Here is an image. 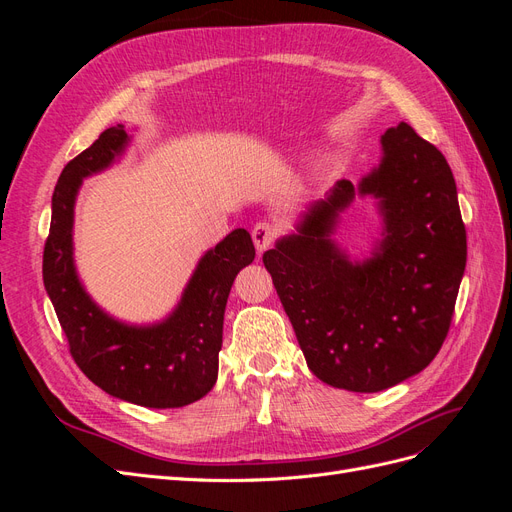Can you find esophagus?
<instances>
[{
  "label": "esophagus",
  "mask_w": 512,
  "mask_h": 512,
  "mask_svg": "<svg viewBox=\"0 0 512 512\" xmlns=\"http://www.w3.org/2000/svg\"><path fill=\"white\" fill-rule=\"evenodd\" d=\"M277 226L275 224H269V222H258L254 228H252V239H254V245L258 252H265L267 247H271L277 239Z\"/></svg>",
  "instance_id": "34e87169"
}]
</instances>
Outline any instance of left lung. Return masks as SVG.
<instances>
[{"instance_id": "1", "label": "left lung", "mask_w": 512, "mask_h": 512, "mask_svg": "<svg viewBox=\"0 0 512 512\" xmlns=\"http://www.w3.org/2000/svg\"><path fill=\"white\" fill-rule=\"evenodd\" d=\"M382 164L359 183L380 198L384 239L352 265L329 239L354 198L339 181L290 235L262 254L307 367L335 389L378 393L423 371L451 329L466 271V226L442 153L401 121Z\"/></svg>"}]
</instances>
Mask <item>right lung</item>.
Instances as JSON below:
<instances>
[{
  "label": "right lung",
  "instance_id": "obj_1",
  "mask_svg": "<svg viewBox=\"0 0 512 512\" xmlns=\"http://www.w3.org/2000/svg\"><path fill=\"white\" fill-rule=\"evenodd\" d=\"M126 141L123 126L108 128L61 170L44 243L42 280L72 359L91 382L136 406L181 408L205 397L218 380L230 286L256 250L250 232L232 230L198 262L179 307L156 327L136 329L108 318L87 297L74 271V198L83 177L111 164Z\"/></svg>",
  "mask_w": 512,
  "mask_h": 512
}]
</instances>
